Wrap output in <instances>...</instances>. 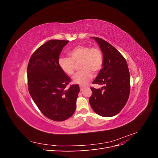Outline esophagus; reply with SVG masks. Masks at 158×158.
<instances>
[{"label":"esophagus","instance_id":"1","mask_svg":"<svg viewBox=\"0 0 158 158\" xmlns=\"http://www.w3.org/2000/svg\"><path fill=\"white\" fill-rule=\"evenodd\" d=\"M85 88V87L84 86H82V85H80V90L81 91H83V89Z\"/></svg>","mask_w":158,"mask_h":158}]
</instances>
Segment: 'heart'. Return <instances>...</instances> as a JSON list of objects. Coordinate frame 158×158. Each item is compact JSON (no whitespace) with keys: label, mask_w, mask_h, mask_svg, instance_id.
Instances as JSON below:
<instances>
[{"label":"heart","mask_w":158,"mask_h":158,"mask_svg":"<svg viewBox=\"0 0 158 158\" xmlns=\"http://www.w3.org/2000/svg\"><path fill=\"white\" fill-rule=\"evenodd\" d=\"M69 57H62L59 59L61 70L68 75H73L76 70V64L80 63L82 69L73 78V82L85 85L92 78V73H98L103 64L102 51L98 47L78 45L69 52Z\"/></svg>","instance_id":"heart-1"}]
</instances>
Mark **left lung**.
I'll use <instances>...</instances> for the list:
<instances>
[{
	"mask_svg": "<svg viewBox=\"0 0 158 158\" xmlns=\"http://www.w3.org/2000/svg\"><path fill=\"white\" fill-rule=\"evenodd\" d=\"M97 41L103 56V68L93 84L104 85L101 89L91 88L89 102L94 112L102 117L116 115L126 105L131 89V78L125 59L113 46L99 37Z\"/></svg>",
	"mask_w": 158,
	"mask_h": 158,
	"instance_id": "left-lung-1",
	"label": "left lung"
}]
</instances>
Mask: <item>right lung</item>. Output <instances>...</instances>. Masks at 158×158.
<instances>
[{"label": "right lung", "instance_id": "add662e5", "mask_svg": "<svg viewBox=\"0 0 158 158\" xmlns=\"http://www.w3.org/2000/svg\"><path fill=\"white\" fill-rule=\"evenodd\" d=\"M69 41L49 40L31 55L27 66L28 90L37 107L45 117L63 121L74 114L80 92L71 85L69 76L59 65V55Z\"/></svg>", "mask_w": 158, "mask_h": 158}]
</instances>
